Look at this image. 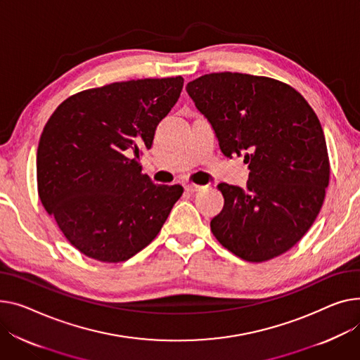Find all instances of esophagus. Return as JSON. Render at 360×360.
Returning a JSON list of instances; mask_svg holds the SVG:
<instances>
[{
  "label": "esophagus",
  "instance_id": "esophagus-1",
  "mask_svg": "<svg viewBox=\"0 0 360 360\" xmlns=\"http://www.w3.org/2000/svg\"><path fill=\"white\" fill-rule=\"evenodd\" d=\"M202 186L201 185H197V184H191V182H186L185 184V189L186 191H191V193H195V191H200Z\"/></svg>",
  "mask_w": 360,
  "mask_h": 360
}]
</instances>
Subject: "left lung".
<instances>
[{"label":"left lung","instance_id":"8db88e82","mask_svg":"<svg viewBox=\"0 0 360 360\" xmlns=\"http://www.w3.org/2000/svg\"><path fill=\"white\" fill-rule=\"evenodd\" d=\"M186 92L208 120L224 156L249 163L246 188L219 184L224 207L215 238L248 262L297 245L321 210L330 162L320 120L288 84L238 72L208 74Z\"/></svg>","mask_w":360,"mask_h":360}]
</instances>
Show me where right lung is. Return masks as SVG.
Returning <instances> with one entry per match:
<instances>
[{
  "label": "right lung",
  "instance_id": "1",
  "mask_svg": "<svg viewBox=\"0 0 360 360\" xmlns=\"http://www.w3.org/2000/svg\"><path fill=\"white\" fill-rule=\"evenodd\" d=\"M182 86V77L114 82L72 95L47 120L36 159L39 197L85 256L130 259L182 195L181 185L153 184L139 163Z\"/></svg>",
  "mask_w": 360,
  "mask_h": 360
}]
</instances>
